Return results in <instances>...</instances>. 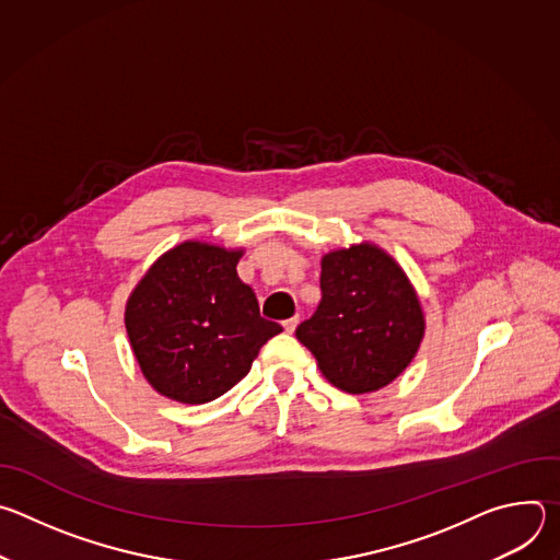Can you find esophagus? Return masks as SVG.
<instances>
[{
	"mask_svg": "<svg viewBox=\"0 0 560 560\" xmlns=\"http://www.w3.org/2000/svg\"><path fill=\"white\" fill-rule=\"evenodd\" d=\"M296 326H299V316L285 318V322H283V328H285V332H290V335L296 330Z\"/></svg>",
	"mask_w": 560,
	"mask_h": 560,
	"instance_id": "1",
	"label": "esophagus"
}]
</instances>
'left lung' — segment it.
Instances as JSON below:
<instances>
[{
    "label": "left lung",
    "instance_id": "8db88e82",
    "mask_svg": "<svg viewBox=\"0 0 560 560\" xmlns=\"http://www.w3.org/2000/svg\"><path fill=\"white\" fill-rule=\"evenodd\" d=\"M425 322L406 272L372 244L322 261V303L296 328L326 378L363 394L385 387L415 359Z\"/></svg>",
    "mask_w": 560,
    "mask_h": 560
}]
</instances>
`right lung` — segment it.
<instances>
[{
	"label": "right lung",
	"mask_w": 560,
	"mask_h": 560,
	"mask_svg": "<svg viewBox=\"0 0 560 560\" xmlns=\"http://www.w3.org/2000/svg\"><path fill=\"white\" fill-rule=\"evenodd\" d=\"M242 250L186 242L159 259L126 305V330L148 383L173 401L208 404L242 381L283 328L261 316L236 275Z\"/></svg>",
	"instance_id": "obj_1"
}]
</instances>
